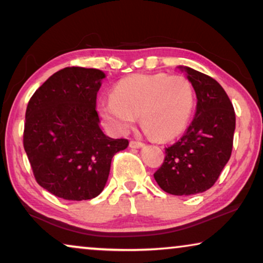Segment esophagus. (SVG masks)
<instances>
[{
	"instance_id": "obj_1",
	"label": "esophagus",
	"mask_w": 263,
	"mask_h": 263,
	"mask_svg": "<svg viewBox=\"0 0 263 263\" xmlns=\"http://www.w3.org/2000/svg\"><path fill=\"white\" fill-rule=\"evenodd\" d=\"M129 146H130V148H141V147L145 146V143L140 141H130L129 142Z\"/></svg>"
}]
</instances>
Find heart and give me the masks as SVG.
I'll list each match as a JSON object with an SVG mask.
<instances>
[{
    "label": "heart",
    "mask_w": 263,
    "mask_h": 263,
    "mask_svg": "<svg viewBox=\"0 0 263 263\" xmlns=\"http://www.w3.org/2000/svg\"><path fill=\"white\" fill-rule=\"evenodd\" d=\"M194 104L193 85L183 75L134 74L114 86L112 98L103 99L98 112L115 134H127L139 116L146 134L168 141L186 128Z\"/></svg>",
    "instance_id": "heart-1"
}]
</instances>
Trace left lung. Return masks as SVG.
Returning a JSON list of instances; mask_svg holds the SVG:
<instances>
[{
	"instance_id": "8db88e82",
	"label": "left lung",
	"mask_w": 263,
	"mask_h": 263,
	"mask_svg": "<svg viewBox=\"0 0 263 263\" xmlns=\"http://www.w3.org/2000/svg\"><path fill=\"white\" fill-rule=\"evenodd\" d=\"M196 95V111L181 139L165 148V160L154 174L164 192L188 196L217 182L231 157L236 115L219 82L193 68L179 66Z\"/></svg>"
}]
</instances>
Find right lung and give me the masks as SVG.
Here are the masks:
<instances>
[{
    "label": "right lung",
    "instance_id": "right-lung-1",
    "mask_svg": "<svg viewBox=\"0 0 263 263\" xmlns=\"http://www.w3.org/2000/svg\"><path fill=\"white\" fill-rule=\"evenodd\" d=\"M104 71L68 67L51 75L26 109L24 148L38 184L61 199L91 200L103 192L112 157L128 147L99 127L97 93Z\"/></svg>",
    "mask_w": 263,
    "mask_h": 263
}]
</instances>
